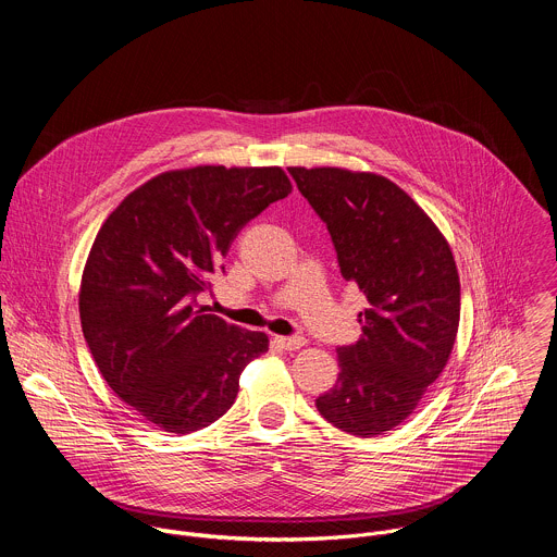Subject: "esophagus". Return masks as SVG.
I'll return each instance as SVG.
<instances>
[{
    "instance_id": "34e87169",
    "label": "esophagus",
    "mask_w": 557,
    "mask_h": 557,
    "mask_svg": "<svg viewBox=\"0 0 557 557\" xmlns=\"http://www.w3.org/2000/svg\"><path fill=\"white\" fill-rule=\"evenodd\" d=\"M273 342L282 350H299L304 346L301 337H273Z\"/></svg>"
}]
</instances>
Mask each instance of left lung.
Returning <instances> with one entry per match:
<instances>
[{"label":"left lung","mask_w":557,"mask_h":557,"mask_svg":"<svg viewBox=\"0 0 557 557\" xmlns=\"http://www.w3.org/2000/svg\"><path fill=\"white\" fill-rule=\"evenodd\" d=\"M331 233L346 282L370 308L361 339L337 348L339 376L317 410L355 436L404 423L443 372L460 320L451 249L428 213L392 181L337 168H288Z\"/></svg>","instance_id":"1"}]
</instances>
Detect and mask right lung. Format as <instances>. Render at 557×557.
<instances>
[{
	"instance_id": "add662e5",
	"label": "right lung",
	"mask_w": 557,
	"mask_h": 557,
	"mask_svg": "<svg viewBox=\"0 0 557 557\" xmlns=\"http://www.w3.org/2000/svg\"><path fill=\"white\" fill-rule=\"evenodd\" d=\"M288 194L280 168L205 165L147 181L103 222L78 293L84 337L108 385L156 428L218 421L269 350L264 333L198 310V295L240 228Z\"/></svg>"
}]
</instances>
